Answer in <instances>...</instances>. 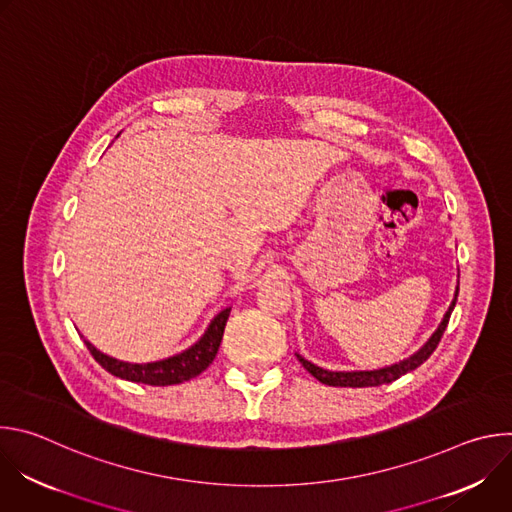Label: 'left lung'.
<instances>
[{
	"label": "left lung",
	"mask_w": 512,
	"mask_h": 512,
	"mask_svg": "<svg viewBox=\"0 0 512 512\" xmlns=\"http://www.w3.org/2000/svg\"><path fill=\"white\" fill-rule=\"evenodd\" d=\"M456 300H458V289H456V296H454V302L452 306L448 308L442 324L437 326V330L433 332V336L425 342V346L421 350H417L413 356H409L407 360H401L399 364H393V367H385V369H379V371H354V373H332V371H324L320 367H316V364H312L310 360H306L304 356L298 354L302 367L312 375L316 377L320 383L324 385H330V387H379V385H389L393 381H397L399 377L407 375L409 371H415L419 364H423L431 354L433 350L437 348V344H440L446 328H448V322H450V316H452V310L456 306Z\"/></svg>",
	"instance_id": "obj_1"
}]
</instances>
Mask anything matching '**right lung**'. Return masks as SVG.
<instances>
[{"instance_id": "obj_1", "label": "right lung", "mask_w": 512, "mask_h": 512, "mask_svg": "<svg viewBox=\"0 0 512 512\" xmlns=\"http://www.w3.org/2000/svg\"><path fill=\"white\" fill-rule=\"evenodd\" d=\"M231 308L223 310L218 314L208 330L204 332V336L188 350L166 358V360H158V362H148V364H131V362H123L117 358H111L103 352H99L91 342L85 340L89 352L93 354V358L101 364L105 371H109L111 375L125 379V381H133V383H143V385H152V387H168V385H178L184 381H190L194 377H198L202 371L208 369V364L214 360L218 346H221L223 340V332L229 320Z\"/></svg>"}]
</instances>
